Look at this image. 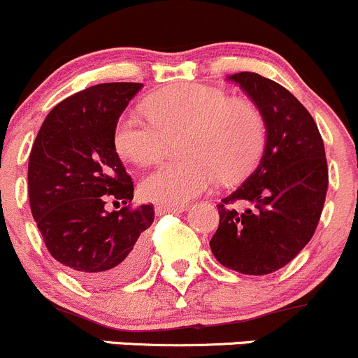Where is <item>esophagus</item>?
<instances>
[{"instance_id": "1", "label": "esophagus", "mask_w": 358, "mask_h": 358, "mask_svg": "<svg viewBox=\"0 0 358 358\" xmlns=\"http://www.w3.org/2000/svg\"><path fill=\"white\" fill-rule=\"evenodd\" d=\"M186 210V205H157L155 212L157 214H169V212H184Z\"/></svg>"}]
</instances>
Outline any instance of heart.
Instances as JSON below:
<instances>
[{
  "mask_svg": "<svg viewBox=\"0 0 358 358\" xmlns=\"http://www.w3.org/2000/svg\"><path fill=\"white\" fill-rule=\"evenodd\" d=\"M148 116L125 113L115 127V146L122 157L146 165L164 151L167 136L182 130V157L162 162L141 182L146 200L182 205L214 184L235 180L259 158L266 125L256 106L228 101L224 92L186 81L157 92L144 101Z\"/></svg>",
  "mask_w": 358,
  "mask_h": 358,
  "instance_id": "1",
  "label": "heart"
}]
</instances>
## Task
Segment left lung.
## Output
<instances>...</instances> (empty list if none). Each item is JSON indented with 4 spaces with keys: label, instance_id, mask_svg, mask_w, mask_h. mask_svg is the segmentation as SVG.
Returning a JSON list of instances; mask_svg holds the SVG:
<instances>
[{
    "label": "left lung",
    "instance_id": "8db88e82",
    "mask_svg": "<svg viewBox=\"0 0 358 358\" xmlns=\"http://www.w3.org/2000/svg\"><path fill=\"white\" fill-rule=\"evenodd\" d=\"M228 81L263 115L266 146L256 171L217 205L210 249L229 270L268 275L291 263L317 229L329 186L324 141L308 109L277 81L249 71Z\"/></svg>",
    "mask_w": 358,
    "mask_h": 358
}]
</instances>
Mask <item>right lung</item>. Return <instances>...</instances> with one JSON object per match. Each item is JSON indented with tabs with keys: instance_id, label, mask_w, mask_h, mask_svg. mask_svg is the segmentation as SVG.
I'll return each mask as SVG.
<instances>
[{
	"instance_id": "obj_1",
	"label": "right lung",
	"mask_w": 358,
	"mask_h": 358,
	"mask_svg": "<svg viewBox=\"0 0 358 358\" xmlns=\"http://www.w3.org/2000/svg\"><path fill=\"white\" fill-rule=\"evenodd\" d=\"M143 83H101L59 102L29 155V205L54 259L88 285H120L143 270L153 205L132 207L134 180L115 127ZM111 201L120 211L108 213Z\"/></svg>"
}]
</instances>
